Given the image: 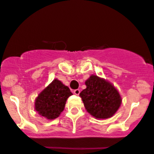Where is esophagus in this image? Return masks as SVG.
I'll use <instances>...</instances> for the list:
<instances>
[{
  "label": "esophagus",
  "instance_id": "34e87169",
  "mask_svg": "<svg viewBox=\"0 0 154 154\" xmlns=\"http://www.w3.org/2000/svg\"><path fill=\"white\" fill-rule=\"evenodd\" d=\"M80 89H75V90H74V93L75 94V95H78L79 94H80Z\"/></svg>",
  "mask_w": 154,
  "mask_h": 154
}]
</instances>
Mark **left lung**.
<instances>
[{
	"instance_id": "1",
	"label": "left lung",
	"mask_w": 154,
	"mask_h": 154,
	"mask_svg": "<svg viewBox=\"0 0 154 154\" xmlns=\"http://www.w3.org/2000/svg\"><path fill=\"white\" fill-rule=\"evenodd\" d=\"M86 88L80 93L85 108L97 119L112 117L121 104V97L114 86L105 80L92 75L86 81Z\"/></svg>"
}]
</instances>
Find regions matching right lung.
<instances>
[{
    "instance_id": "1",
    "label": "right lung",
    "mask_w": 154,
    "mask_h": 154,
    "mask_svg": "<svg viewBox=\"0 0 154 154\" xmlns=\"http://www.w3.org/2000/svg\"><path fill=\"white\" fill-rule=\"evenodd\" d=\"M71 95L73 94L69 88L56 79L36 98L35 110L48 120L57 118Z\"/></svg>"
}]
</instances>
